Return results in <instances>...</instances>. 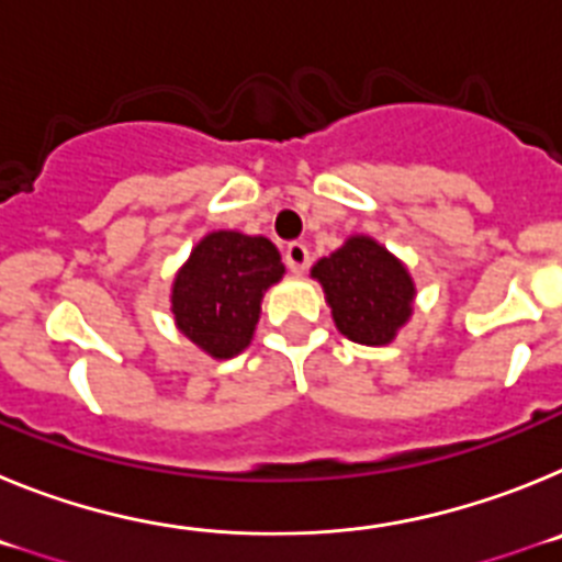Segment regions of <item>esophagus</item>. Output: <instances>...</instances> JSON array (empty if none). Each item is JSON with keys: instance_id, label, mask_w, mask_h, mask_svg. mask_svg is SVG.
<instances>
[{"instance_id": "1", "label": "esophagus", "mask_w": 562, "mask_h": 562, "mask_svg": "<svg viewBox=\"0 0 562 562\" xmlns=\"http://www.w3.org/2000/svg\"><path fill=\"white\" fill-rule=\"evenodd\" d=\"M284 261L292 272H304L310 267V247L304 241H290L284 247Z\"/></svg>"}]
</instances>
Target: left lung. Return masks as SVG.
Here are the masks:
<instances>
[{
	"label": "left lung",
	"mask_w": 562,
	"mask_h": 562,
	"mask_svg": "<svg viewBox=\"0 0 562 562\" xmlns=\"http://www.w3.org/2000/svg\"><path fill=\"white\" fill-rule=\"evenodd\" d=\"M312 276L324 284L337 329L349 340L382 346L408 321L414 281L374 238H349L329 258H321Z\"/></svg>",
	"instance_id": "obj_1"
}]
</instances>
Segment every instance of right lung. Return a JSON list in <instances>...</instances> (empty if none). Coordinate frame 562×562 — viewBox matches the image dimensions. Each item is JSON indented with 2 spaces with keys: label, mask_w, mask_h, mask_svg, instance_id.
<instances>
[{
  "label": "right lung",
  "mask_w": 562,
  "mask_h": 562,
  "mask_svg": "<svg viewBox=\"0 0 562 562\" xmlns=\"http://www.w3.org/2000/svg\"><path fill=\"white\" fill-rule=\"evenodd\" d=\"M281 276L284 265L270 238L211 233L193 247L173 281L177 326L207 355L227 360L250 342L261 295Z\"/></svg>",
  "instance_id": "right-lung-1"
}]
</instances>
